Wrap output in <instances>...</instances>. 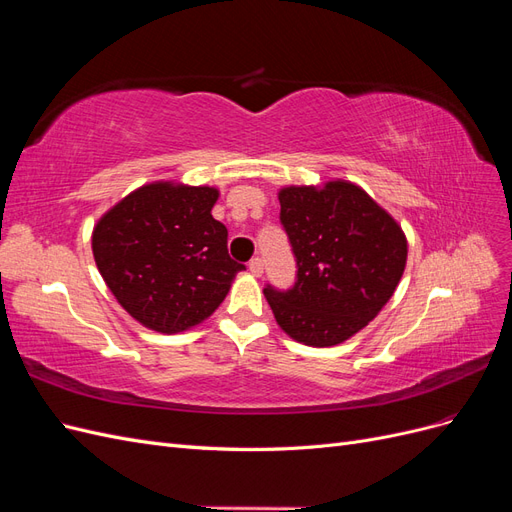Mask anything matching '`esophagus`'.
Here are the masks:
<instances>
[{
	"label": "esophagus",
	"mask_w": 512,
	"mask_h": 512,
	"mask_svg": "<svg viewBox=\"0 0 512 512\" xmlns=\"http://www.w3.org/2000/svg\"><path fill=\"white\" fill-rule=\"evenodd\" d=\"M250 271H252V275H256V277L262 275V271H265V262H262V258H252V260H250Z\"/></svg>",
	"instance_id": "esophagus-1"
}]
</instances>
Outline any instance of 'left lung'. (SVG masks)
<instances>
[{
  "instance_id": "left-lung-1",
  "label": "left lung",
  "mask_w": 512,
  "mask_h": 512,
  "mask_svg": "<svg viewBox=\"0 0 512 512\" xmlns=\"http://www.w3.org/2000/svg\"><path fill=\"white\" fill-rule=\"evenodd\" d=\"M280 220L297 258V282L265 288L282 331L294 342L329 348L365 329L404 275V230L363 188L344 179L288 185Z\"/></svg>"
}]
</instances>
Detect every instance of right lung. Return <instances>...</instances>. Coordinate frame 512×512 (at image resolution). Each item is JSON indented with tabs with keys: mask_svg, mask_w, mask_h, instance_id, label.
I'll list each match as a JSON object with an SVG mask.
<instances>
[{
	"mask_svg": "<svg viewBox=\"0 0 512 512\" xmlns=\"http://www.w3.org/2000/svg\"><path fill=\"white\" fill-rule=\"evenodd\" d=\"M220 192L209 185L153 181L98 220L91 250L119 305L158 333L207 320L245 267L228 256V230L213 220Z\"/></svg>",
	"mask_w": 512,
	"mask_h": 512,
	"instance_id": "1",
	"label": "right lung"
}]
</instances>
